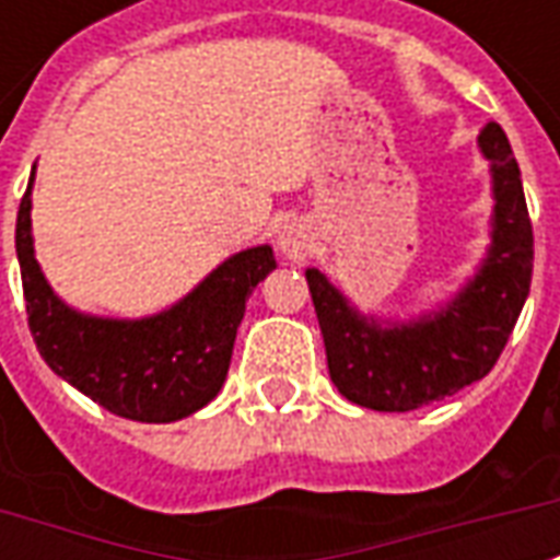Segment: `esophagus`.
<instances>
[{
    "instance_id": "esophagus-1",
    "label": "esophagus",
    "mask_w": 560,
    "mask_h": 560,
    "mask_svg": "<svg viewBox=\"0 0 560 560\" xmlns=\"http://www.w3.org/2000/svg\"><path fill=\"white\" fill-rule=\"evenodd\" d=\"M312 245H315V236H312V228L303 221H284L279 228V252L293 264H300L312 255Z\"/></svg>"
}]
</instances>
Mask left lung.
Segmentation results:
<instances>
[{"label": "left lung", "instance_id": "8db88e82", "mask_svg": "<svg viewBox=\"0 0 560 560\" xmlns=\"http://www.w3.org/2000/svg\"><path fill=\"white\" fill-rule=\"evenodd\" d=\"M477 143L492 171V245L477 276L450 303L381 324L360 315L320 269H305L329 377L353 405L401 413L453 396L492 372L516 327L534 272L528 203L504 128L489 122Z\"/></svg>", "mask_w": 560, "mask_h": 560}]
</instances>
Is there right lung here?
I'll return each instance as SVG.
<instances>
[{
	"label": "right lung",
	"mask_w": 560,
	"mask_h": 560,
	"mask_svg": "<svg viewBox=\"0 0 560 560\" xmlns=\"http://www.w3.org/2000/svg\"><path fill=\"white\" fill-rule=\"evenodd\" d=\"M35 176V167H32ZM32 179L18 209V260L35 348L56 375L116 417L173 422L219 396L245 303L276 269L269 245L245 248L159 315H83L44 279L32 245Z\"/></svg>",
	"instance_id": "1"
}]
</instances>
